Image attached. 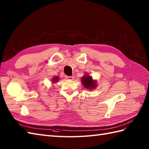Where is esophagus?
Listing matches in <instances>:
<instances>
[{
    "label": "esophagus",
    "mask_w": 149,
    "mask_h": 149,
    "mask_svg": "<svg viewBox=\"0 0 149 149\" xmlns=\"http://www.w3.org/2000/svg\"><path fill=\"white\" fill-rule=\"evenodd\" d=\"M66 79L68 80H73L74 79V77L73 76H66Z\"/></svg>",
    "instance_id": "obj_1"
}]
</instances>
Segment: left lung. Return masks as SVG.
Segmentation results:
<instances>
[{
	"label": "left lung",
	"instance_id": "left-lung-1",
	"mask_svg": "<svg viewBox=\"0 0 149 149\" xmlns=\"http://www.w3.org/2000/svg\"><path fill=\"white\" fill-rule=\"evenodd\" d=\"M81 81H82V83L83 84L84 86L86 88H88V89L90 90L93 89V88H95L97 86L95 81H93L92 79V77L91 76H89L88 74L83 77V78H82L81 79Z\"/></svg>",
	"mask_w": 149,
	"mask_h": 149
}]
</instances>
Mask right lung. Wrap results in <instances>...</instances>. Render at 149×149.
Wrapping results in <instances>:
<instances>
[{
	"instance_id": "obj_1",
	"label": "right lung",
	"mask_w": 149,
	"mask_h": 149,
	"mask_svg": "<svg viewBox=\"0 0 149 149\" xmlns=\"http://www.w3.org/2000/svg\"><path fill=\"white\" fill-rule=\"evenodd\" d=\"M58 80H59L58 77H54L52 79V82H53V83H56V82L58 81Z\"/></svg>"
}]
</instances>
